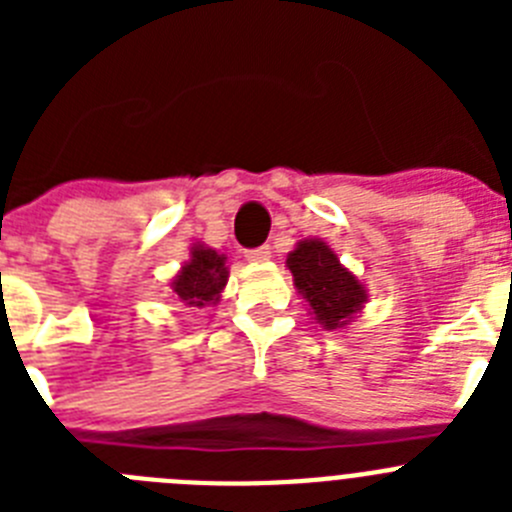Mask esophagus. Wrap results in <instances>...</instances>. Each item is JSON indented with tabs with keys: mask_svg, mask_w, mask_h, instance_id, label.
<instances>
[{
	"mask_svg": "<svg viewBox=\"0 0 512 512\" xmlns=\"http://www.w3.org/2000/svg\"><path fill=\"white\" fill-rule=\"evenodd\" d=\"M269 259H271L269 246L251 248V251H246V261H251V264H264V261H269Z\"/></svg>",
	"mask_w": 512,
	"mask_h": 512,
	"instance_id": "34e87169",
	"label": "esophagus"
}]
</instances>
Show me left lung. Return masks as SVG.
Segmentation results:
<instances>
[{
  "instance_id": "obj_1",
  "label": "left lung",
  "mask_w": 512,
  "mask_h": 512,
  "mask_svg": "<svg viewBox=\"0 0 512 512\" xmlns=\"http://www.w3.org/2000/svg\"><path fill=\"white\" fill-rule=\"evenodd\" d=\"M295 287L325 330H338L364 307L366 289L320 238H305L287 256Z\"/></svg>"
}]
</instances>
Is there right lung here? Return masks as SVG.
Wrapping results in <instances>:
<instances>
[{
	"label": "right lung",
	"instance_id": "add662e5",
	"mask_svg": "<svg viewBox=\"0 0 512 512\" xmlns=\"http://www.w3.org/2000/svg\"><path fill=\"white\" fill-rule=\"evenodd\" d=\"M189 253H192L189 261H184L182 271L171 279V292L187 307L215 305L228 284L225 253H217L215 248H207L202 243H194Z\"/></svg>",
	"mask_w": 512,
	"mask_h": 512
}]
</instances>
